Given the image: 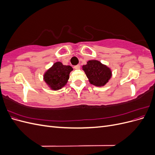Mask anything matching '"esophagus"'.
Instances as JSON below:
<instances>
[{"mask_svg": "<svg viewBox=\"0 0 155 155\" xmlns=\"http://www.w3.org/2000/svg\"><path fill=\"white\" fill-rule=\"evenodd\" d=\"M75 69H77V70H78V69H79L80 68V65L79 64H78V65H76V66H74V67Z\"/></svg>", "mask_w": 155, "mask_h": 155, "instance_id": "34e87169", "label": "esophagus"}]
</instances>
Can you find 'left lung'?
Segmentation results:
<instances>
[{
	"label": "left lung",
	"instance_id": "8db88e82",
	"mask_svg": "<svg viewBox=\"0 0 155 155\" xmlns=\"http://www.w3.org/2000/svg\"><path fill=\"white\" fill-rule=\"evenodd\" d=\"M83 70L90 83L97 87L105 85L111 77L110 68L96 60L88 61L87 64L83 66Z\"/></svg>",
	"mask_w": 155,
	"mask_h": 155
}]
</instances>
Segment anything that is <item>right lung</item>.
I'll use <instances>...</instances> for the list:
<instances>
[{"mask_svg": "<svg viewBox=\"0 0 155 155\" xmlns=\"http://www.w3.org/2000/svg\"><path fill=\"white\" fill-rule=\"evenodd\" d=\"M73 68L70 66L63 65L61 62H56L44 76L45 81L53 90H58L64 87L69 79L70 72Z\"/></svg>", "mask_w": 155, "mask_h": 155, "instance_id": "obj_1", "label": "right lung"}]
</instances>
